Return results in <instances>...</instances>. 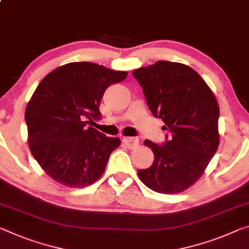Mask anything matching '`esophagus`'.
I'll use <instances>...</instances> for the list:
<instances>
[{
  "label": "esophagus",
  "instance_id": "esophagus-1",
  "mask_svg": "<svg viewBox=\"0 0 249 249\" xmlns=\"http://www.w3.org/2000/svg\"><path fill=\"white\" fill-rule=\"evenodd\" d=\"M122 142H123V145L125 147H127L129 149L135 148L140 145V140L135 139V137H124Z\"/></svg>",
  "mask_w": 249,
  "mask_h": 249
}]
</instances>
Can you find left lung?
Here are the masks:
<instances>
[{"instance_id": "left-lung-1", "label": "left lung", "mask_w": 249, "mask_h": 249, "mask_svg": "<svg viewBox=\"0 0 249 249\" xmlns=\"http://www.w3.org/2000/svg\"><path fill=\"white\" fill-rule=\"evenodd\" d=\"M133 76L143 88L149 110L169 132L164 145L144 141L154 163L137 175L154 192H184L200 178L218 148L216 97L200 75L181 63L159 61L133 71Z\"/></svg>"}]
</instances>
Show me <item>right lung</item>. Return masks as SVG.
Masks as SVG:
<instances>
[{
	"instance_id": "obj_1",
	"label": "right lung",
	"mask_w": 249,
	"mask_h": 249,
	"mask_svg": "<svg viewBox=\"0 0 249 249\" xmlns=\"http://www.w3.org/2000/svg\"><path fill=\"white\" fill-rule=\"evenodd\" d=\"M127 72L89 62L58 66L43 78L25 109L30 151L51 178L82 188L103 175L110 153L121 145L89 121L101 116L100 104L109 85Z\"/></svg>"
}]
</instances>
